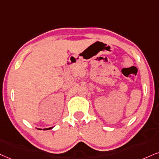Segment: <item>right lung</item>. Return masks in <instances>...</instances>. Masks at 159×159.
I'll return each mask as SVG.
<instances>
[{
  "mask_svg": "<svg viewBox=\"0 0 159 159\" xmlns=\"http://www.w3.org/2000/svg\"><path fill=\"white\" fill-rule=\"evenodd\" d=\"M52 127H49V128H46V129H43V130H49V129H52Z\"/></svg>",
  "mask_w": 159,
  "mask_h": 159,
  "instance_id": "add662e5",
  "label": "right lung"
}]
</instances>
